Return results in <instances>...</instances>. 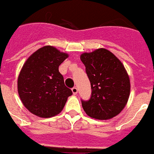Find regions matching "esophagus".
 Segmentation results:
<instances>
[{"instance_id":"34e87169","label":"esophagus","mask_w":154,"mask_h":154,"mask_svg":"<svg viewBox=\"0 0 154 154\" xmlns=\"http://www.w3.org/2000/svg\"><path fill=\"white\" fill-rule=\"evenodd\" d=\"M71 90H72V93L75 94V95H76V94H78V88H76V87H74V88H72V89H71Z\"/></svg>"}]
</instances>
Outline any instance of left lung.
Returning a JSON list of instances; mask_svg holds the SVG:
<instances>
[{
  "mask_svg": "<svg viewBox=\"0 0 154 154\" xmlns=\"http://www.w3.org/2000/svg\"><path fill=\"white\" fill-rule=\"evenodd\" d=\"M91 83L92 95L82 100L86 114L97 120L113 118L124 109L131 93L127 71L115 55L105 48L81 54Z\"/></svg>",
  "mask_w": 154,
  "mask_h": 154,
  "instance_id": "obj_1",
  "label": "left lung"
}]
</instances>
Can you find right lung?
Returning a JSON list of instances; mask_svg holds the SVG:
<instances>
[{"mask_svg": "<svg viewBox=\"0 0 154 154\" xmlns=\"http://www.w3.org/2000/svg\"><path fill=\"white\" fill-rule=\"evenodd\" d=\"M68 57L52 46H45L24 62L18 77V93L31 113L48 118L62 111L72 91L65 85L58 68Z\"/></svg>", "mask_w": 154, "mask_h": 154, "instance_id": "1", "label": "right lung"}]
</instances>
